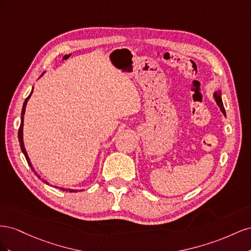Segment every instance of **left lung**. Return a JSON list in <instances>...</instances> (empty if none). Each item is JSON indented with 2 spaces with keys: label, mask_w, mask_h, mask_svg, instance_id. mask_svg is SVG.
Here are the masks:
<instances>
[{
  "label": "left lung",
  "mask_w": 251,
  "mask_h": 251,
  "mask_svg": "<svg viewBox=\"0 0 251 251\" xmlns=\"http://www.w3.org/2000/svg\"><path fill=\"white\" fill-rule=\"evenodd\" d=\"M214 97H215V100L217 102V104L220 107V109H221L222 113L225 115V109H224V105H223V102H222V97H221V91H218V92H215L214 94Z\"/></svg>",
  "instance_id": "1"
}]
</instances>
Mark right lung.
<instances>
[{"instance_id": "1", "label": "right lung", "mask_w": 251, "mask_h": 251, "mask_svg": "<svg viewBox=\"0 0 251 251\" xmlns=\"http://www.w3.org/2000/svg\"><path fill=\"white\" fill-rule=\"evenodd\" d=\"M44 73H42V75H43ZM41 75V76H42ZM31 94H32V91H31V93H30V95L26 98L25 100V101H24V104H23V109H22V114H21V126H20V128H19V141H20V146H21V149H22V151H23V154L25 155V158H26V160H27V162H28V164H29V166L30 168H31V170L33 171V173L36 175L37 177L39 178H41L39 175H37L36 173H35V171H34V169H33V166H32V164H31V162H30V159H29V157H28V155H27V151H26V150H25V147H24V141H23V126H24V114H25V110H26V104H27V101H28V100L30 98V96H31ZM44 181V180H43ZM44 182H46V183L48 184V182L47 181H44ZM56 187V186H55ZM57 188H59L60 191H66V192H71V193H73V192H77L76 189H65V188H63V187H57Z\"/></svg>"}]
</instances>
